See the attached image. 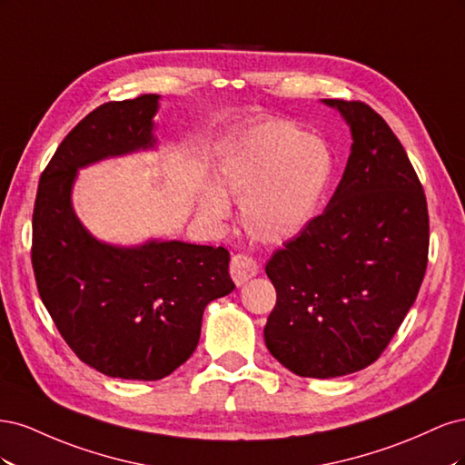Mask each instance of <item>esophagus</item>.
I'll list each match as a JSON object with an SVG mask.
<instances>
[{"label": "esophagus", "instance_id": "1", "mask_svg": "<svg viewBox=\"0 0 465 465\" xmlns=\"http://www.w3.org/2000/svg\"><path fill=\"white\" fill-rule=\"evenodd\" d=\"M229 272H231V277H232L234 283L241 287V285L246 283L248 279H252L258 273V263L246 254H236L231 260Z\"/></svg>", "mask_w": 465, "mask_h": 465}]
</instances>
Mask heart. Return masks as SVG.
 <instances>
[{
    "instance_id": "obj_1",
    "label": "heart",
    "mask_w": 465,
    "mask_h": 465,
    "mask_svg": "<svg viewBox=\"0 0 465 465\" xmlns=\"http://www.w3.org/2000/svg\"><path fill=\"white\" fill-rule=\"evenodd\" d=\"M333 173L331 151L289 120H267L244 137L224 164L221 192L244 203L248 232L262 242L297 236L316 215ZM205 215L223 219L227 203L207 193Z\"/></svg>"
}]
</instances>
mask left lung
Segmentation results:
<instances>
[{
	"mask_svg": "<svg viewBox=\"0 0 465 465\" xmlns=\"http://www.w3.org/2000/svg\"><path fill=\"white\" fill-rule=\"evenodd\" d=\"M323 103L353 134L343 178L323 213L265 265L277 291L265 345L306 378L357 372L382 355L429 262L425 190L400 139L369 104Z\"/></svg>",
	"mask_w": 465,
	"mask_h": 465,
	"instance_id": "obj_1",
	"label": "left lung"
}]
</instances>
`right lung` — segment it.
Listing matches in <instances>:
<instances>
[{
	"mask_svg": "<svg viewBox=\"0 0 465 465\" xmlns=\"http://www.w3.org/2000/svg\"><path fill=\"white\" fill-rule=\"evenodd\" d=\"M157 101L139 94L89 112L42 171L33 211V270L55 328L83 362L125 380H161L184 364L198 347L205 306L234 289L227 248L108 246L74 213L77 168L151 147Z\"/></svg>",
	"mask_w": 465,
	"mask_h": 465,
	"instance_id": "1",
	"label": "right lung"
}]
</instances>
